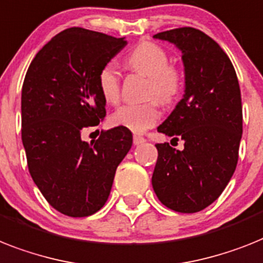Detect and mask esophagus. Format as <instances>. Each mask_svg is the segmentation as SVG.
Returning <instances> with one entry per match:
<instances>
[{"label": "esophagus", "instance_id": "1", "mask_svg": "<svg viewBox=\"0 0 263 263\" xmlns=\"http://www.w3.org/2000/svg\"><path fill=\"white\" fill-rule=\"evenodd\" d=\"M145 138L142 136H134L133 137V142H134V145H141V144H144L145 142Z\"/></svg>", "mask_w": 263, "mask_h": 263}]
</instances>
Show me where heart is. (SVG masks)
<instances>
[{
  "instance_id": "obj_1",
  "label": "heart",
  "mask_w": 263,
  "mask_h": 263,
  "mask_svg": "<svg viewBox=\"0 0 263 263\" xmlns=\"http://www.w3.org/2000/svg\"><path fill=\"white\" fill-rule=\"evenodd\" d=\"M127 66L149 78L147 98H156L162 105H172L177 101L184 87L183 73L179 68L169 66V56L161 45L144 41L130 52ZM98 86L102 98L110 105H116L121 95V80L117 67L107 63L98 75ZM161 117L157 102L149 101L141 105H125L110 117L112 126L125 127L133 133H142L155 126Z\"/></svg>"
}]
</instances>
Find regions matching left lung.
Instances as JSON below:
<instances>
[{
	"mask_svg": "<svg viewBox=\"0 0 263 263\" xmlns=\"http://www.w3.org/2000/svg\"><path fill=\"white\" fill-rule=\"evenodd\" d=\"M153 37L183 52L185 94L157 127L184 141L158 151L152 185L158 200L176 212L194 214L212 204L235 172L242 138V99L233 63L219 44L199 29L176 28Z\"/></svg>",
	"mask_w": 263,
	"mask_h": 263,
	"instance_id": "8db88e82",
	"label": "left lung"
}]
</instances>
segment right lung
Listing matches in <instances>:
<instances>
[{"instance_id":"obj_1","label":"right lung","mask_w":263,"mask_h":263,"mask_svg":"<svg viewBox=\"0 0 263 263\" xmlns=\"http://www.w3.org/2000/svg\"><path fill=\"white\" fill-rule=\"evenodd\" d=\"M126 44L123 37L68 28L36 53L24 79L21 138L28 169L45 200L71 218L105 205L117 166L133 144L125 127L82 141V132L106 117L99 71Z\"/></svg>"}]
</instances>
